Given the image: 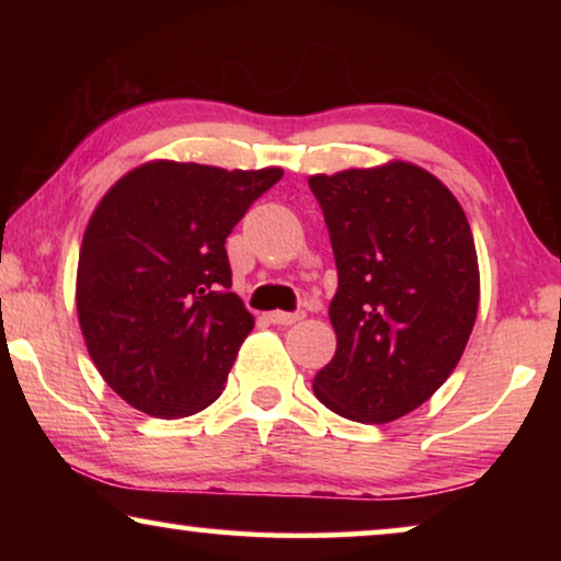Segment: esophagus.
I'll use <instances>...</instances> for the list:
<instances>
[{
  "mask_svg": "<svg viewBox=\"0 0 561 561\" xmlns=\"http://www.w3.org/2000/svg\"><path fill=\"white\" fill-rule=\"evenodd\" d=\"M304 319V311H273L271 313V321L273 324H278V327H290V324H296V321H301Z\"/></svg>",
  "mask_w": 561,
  "mask_h": 561,
  "instance_id": "34e87169",
  "label": "esophagus"
}]
</instances>
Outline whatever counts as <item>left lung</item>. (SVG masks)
<instances>
[{"label":"left lung","instance_id":"1","mask_svg":"<svg viewBox=\"0 0 561 561\" xmlns=\"http://www.w3.org/2000/svg\"><path fill=\"white\" fill-rule=\"evenodd\" d=\"M309 186L340 275L329 304L336 352L313 393L344 419L390 424L444 386L472 334L470 221L436 175L405 160L319 173Z\"/></svg>","mask_w":561,"mask_h":561}]
</instances>
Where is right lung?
Returning <instances> with one entry per match:
<instances>
[{
  "mask_svg": "<svg viewBox=\"0 0 561 561\" xmlns=\"http://www.w3.org/2000/svg\"><path fill=\"white\" fill-rule=\"evenodd\" d=\"M283 168L225 171L150 160L106 191L83 232L76 309L96 370L156 419L225 390L255 319L232 294L225 242Z\"/></svg>",
  "mask_w": 561,
  "mask_h": 561,
  "instance_id": "obj_1",
  "label": "right lung"
}]
</instances>
